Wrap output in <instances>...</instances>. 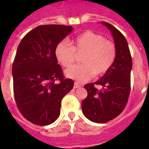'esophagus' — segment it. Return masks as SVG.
I'll return each mask as SVG.
<instances>
[{
	"label": "esophagus",
	"mask_w": 149,
	"mask_h": 149,
	"mask_svg": "<svg viewBox=\"0 0 149 149\" xmlns=\"http://www.w3.org/2000/svg\"><path fill=\"white\" fill-rule=\"evenodd\" d=\"M80 87H81V84H79L78 83H77V82H75L74 85H73V88H78Z\"/></svg>",
	"instance_id": "1"
}]
</instances>
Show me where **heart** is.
<instances>
[{
	"mask_svg": "<svg viewBox=\"0 0 149 149\" xmlns=\"http://www.w3.org/2000/svg\"><path fill=\"white\" fill-rule=\"evenodd\" d=\"M75 52L84 53L81 60L82 65L68 68L65 76L79 82L88 81L95 74L101 76L106 73L116 58L115 44L91 31L77 36L72 41V46L65 41L59 43L55 49L56 58L62 66L68 68L74 62Z\"/></svg>",
	"mask_w": 149,
	"mask_h": 149,
	"instance_id": "1",
	"label": "heart"
}]
</instances>
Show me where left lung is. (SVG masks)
<instances>
[{
    "mask_svg": "<svg viewBox=\"0 0 149 149\" xmlns=\"http://www.w3.org/2000/svg\"><path fill=\"white\" fill-rule=\"evenodd\" d=\"M112 33L116 47V58L109 71L94 84L84 85L88 96L82 103L84 116L95 123H105L116 118L125 109L130 93L132 61L124 35L109 23L102 21ZM101 86L97 90L95 84Z\"/></svg>",
    "mask_w": 149,
    "mask_h": 149,
    "instance_id": "1",
    "label": "left lung"
}]
</instances>
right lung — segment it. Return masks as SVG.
Here are the masks:
<instances>
[{"label":"right lung","mask_w":149,"mask_h":149,"mask_svg":"<svg viewBox=\"0 0 149 149\" xmlns=\"http://www.w3.org/2000/svg\"><path fill=\"white\" fill-rule=\"evenodd\" d=\"M72 30L61 24L40 25L18 45L12 68L15 100L22 116L34 125L55 121L62 98L73 88L74 82L64 77L55 56L56 45Z\"/></svg>","instance_id":"right-lung-1"}]
</instances>
